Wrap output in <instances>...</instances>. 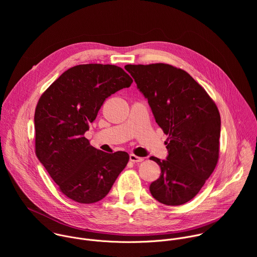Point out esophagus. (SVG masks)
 <instances>
[{"instance_id": "obj_1", "label": "esophagus", "mask_w": 257, "mask_h": 257, "mask_svg": "<svg viewBox=\"0 0 257 257\" xmlns=\"http://www.w3.org/2000/svg\"><path fill=\"white\" fill-rule=\"evenodd\" d=\"M129 159H130V161L133 162V163H139V162H142V161H143V158L137 157V156H135V155H133V154H130Z\"/></svg>"}]
</instances>
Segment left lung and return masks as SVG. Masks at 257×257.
I'll return each mask as SVG.
<instances>
[{"instance_id":"left-lung-1","label":"left lung","mask_w":257,"mask_h":257,"mask_svg":"<svg viewBox=\"0 0 257 257\" xmlns=\"http://www.w3.org/2000/svg\"><path fill=\"white\" fill-rule=\"evenodd\" d=\"M137 88L148 98L158 125L169 135L168 157H151L161 176L150 190L166 205L191 200L218 160L221 117L206 91L182 69L168 64L127 65Z\"/></svg>"}]
</instances>
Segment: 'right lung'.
Returning a JSON list of instances; mask_svg holds the SVG:
<instances>
[{"instance_id":"1","label":"right lung","mask_w":257,"mask_h":257,"mask_svg":"<svg viewBox=\"0 0 257 257\" xmlns=\"http://www.w3.org/2000/svg\"><path fill=\"white\" fill-rule=\"evenodd\" d=\"M132 82L115 65H78L65 71L41 96L34 114L35 154L70 199L99 201L125 169L127 153L96 150L84 134L105 98Z\"/></svg>"}]
</instances>
